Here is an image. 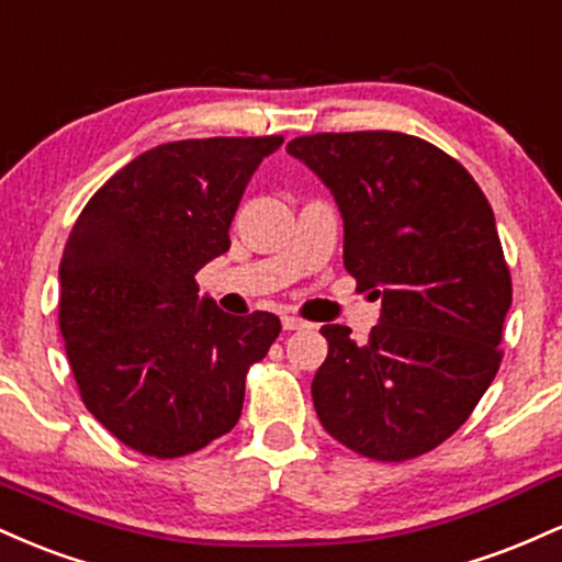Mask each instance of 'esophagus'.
Here are the masks:
<instances>
[{
    "label": "esophagus",
    "mask_w": 562,
    "mask_h": 562,
    "mask_svg": "<svg viewBox=\"0 0 562 562\" xmlns=\"http://www.w3.org/2000/svg\"><path fill=\"white\" fill-rule=\"evenodd\" d=\"M282 327L285 330H303V327H308V322H303L301 317H282Z\"/></svg>",
    "instance_id": "esophagus-1"
}]
</instances>
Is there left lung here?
I'll return each mask as SVG.
<instances>
[{
  "mask_svg": "<svg viewBox=\"0 0 562 562\" xmlns=\"http://www.w3.org/2000/svg\"><path fill=\"white\" fill-rule=\"evenodd\" d=\"M288 153L333 192L348 274L380 299L367 344L322 327L319 423L370 460L420 457L468 420L502 362L513 282L492 205L454 158L402 132L308 134Z\"/></svg>",
  "mask_w": 562,
  "mask_h": 562,
  "instance_id": "1",
  "label": "left lung"
}]
</instances>
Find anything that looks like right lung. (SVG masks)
Segmentation results:
<instances>
[{
    "instance_id": "1",
    "label": "right lung",
    "mask_w": 562,
    "mask_h": 562,
    "mask_svg": "<svg viewBox=\"0 0 562 562\" xmlns=\"http://www.w3.org/2000/svg\"><path fill=\"white\" fill-rule=\"evenodd\" d=\"M282 137L182 139L142 153L83 205L60 261V333L87 409L126 447L192 454L240 420L274 314L229 317L195 274L229 250L245 187Z\"/></svg>"
}]
</instances>
